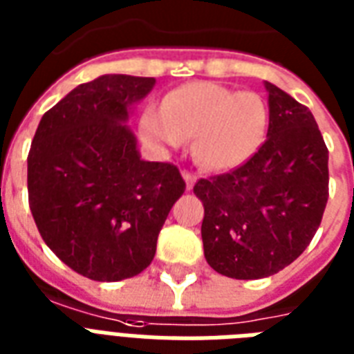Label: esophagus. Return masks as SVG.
<instances>
[{"instance_id": "esophagus-1", "label": "esophagus", "mask_w": 354, "mask_h": 354, "mask_svg": "<svg viewBox=\"0 0 354 354\" xmlns=\"http://www.w3.org/2000/svg\"><path fill=\"white\" fill-rule=\"evenodd\" d=\"M182 176H183V180H185L187 191H191V189H193V185H194V182H196V176H194L193 172H189V171H183Z\"/></svg>"}]
</instances>
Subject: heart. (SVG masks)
Listing matches in <instances>:
<instances>
[{
	"label": "heart",
	"instance_id": "obj_1",
	"mask_svg": "<svg viewBox=\"0 0 354 354\" xmlns=\"http://www.w3.org/2000/svg\"><path fill=\"white\" fill-rule=\"evenodd\" d=\"M141 136L156 149H176L193 139L194 158L211 171L244 165L263 145L268 106L259 93L215 82H189L149 106L139 122Z\"/></svg>",
	"mask_w": 354,
	"mask_h": 354
}]
</instances>
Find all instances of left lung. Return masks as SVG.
I'll list each match as a JSON object with an SVG mask.
<instances>
[{"label":"left lung","mask_w":354,"mask_h":354,"mask_svg":"<svg viewBox=\"0 0 354 354\" xmlns=\"http://www.w3.org/2000/svg\"><path fill=\"white\" fill-rule=\"evenodd\" d=\"M268 133L235 171L200 180L205 261L232 279H261L310 244L329 198V152L307 106L264 80Z\"/></svg>","instance_id":"left-lung-1"}]
</instances>
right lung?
<instances>
[{
	"mask_svg": "<svg viewBox=\"0 0 354 354\" xmlns=\"http://www.w3.org/2000/svg\"><path fill=\"white\" fill-rule=\"evenodd\" d=\"M152 77L101 75L77 86L36 128L27 158L29 205L41 239L88 279L141 274L185 191L171 163L141 160L128 127Z\"/></svg>",
	"mask_w": 354,
	"mask_h": 354,
	"instance_id": "add662e5",
	"label": "right lung"
}]
</instances>
